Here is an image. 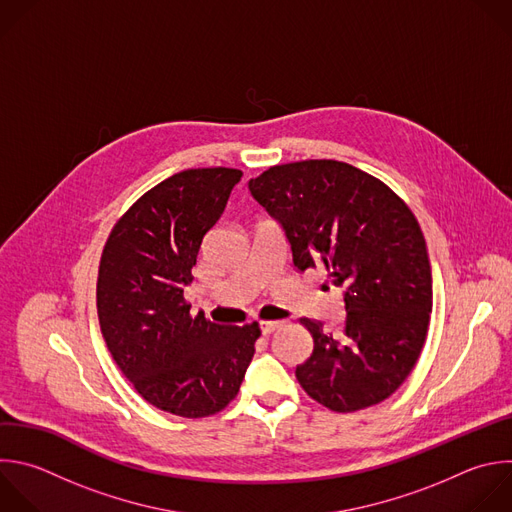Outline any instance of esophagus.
Wrapping results in <instances>:
<instances>
[{
	"instance_id": "1",
	"label": "esophagus",
	"mask_w": 512,
	"mask_h": 512,
	"mask_svg": "<svg viewBox=\"0 0 512 512\" xmlns=\"http://www.w3.org/2000/svg\"><path fill=\"white\" fill-rule=\"evenodd\" d=\"M281 325H283V321H261V331H263V335H271Z\"/></svg>"
}]
</instances>
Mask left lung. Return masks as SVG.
Instances as JSON below:
<instances>
[{
	"label": "left lung",
	"instance_id": "obj_1",
	"mask_svg": "<svg viewBox=\"0 0 512 512\" xmlns=\"http://www.w3.org/2000/svg\"><path fill=\"white\" fill-rule=\"evenodd\" d=\"M249 191L281 223L293 265H325L344 289L337 331L299 319L313 354L295 368L297 382L333 412L384 402L410 376L432 311V269L414 213L380 179L325 158L271 166Z\"/></svg>",
	"mask_w": 512,
	"mask_h": 512
}]
</instances>
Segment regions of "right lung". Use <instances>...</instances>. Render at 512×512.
I'll return each instance as SVG.
<instances>
[{
    "instance_id": "add662e5",
    "label": "right lung",
    "mask_w": 512,
    "mask_h": 512,
    "mask_svg": "<svg viewBox=\"0 0 512 512\" xmlns=\"http://www.w3.org/2000/svg\"><path fill=\"white\" fill-rule=\"evenodd\" d=\"M237 168H189L144 193L104 245L96 307L104 342L134 390L183 418L221 412L239 392L259 323L221 325L191 315L185 285L219 221Z\"/></svg>"
}]
</instances>
